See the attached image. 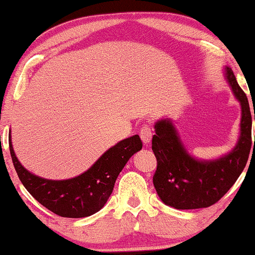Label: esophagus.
<instances>
[{"instance_id": "1", "label": "esophagus", "mask_w": 255, "mask_h": 255, "mask_svg": "<svg viewBox=\"0 0 255 255\" xmlns=\"http://www.w3.org/2000/svg\"><path fill=\"white\" fill-rule=\"evenodd\" d=\"M140 136L141 139H142L143 143H149L151 142V139H152V128L151 126L145 124L141 127L140 129Z\"/></svg>"}]
</instances>
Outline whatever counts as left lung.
<instances>
[{
  "instance_id": "obj_1",
  "label": "left lung",
  "mask_w": 255,
  "mask_h": 255,
  "mask_svg": "<svg viewBox=\"0 0 255 255\" xmlns=\"http://www.w3.org/2000/svg\"><path fill=\"white\" fill-rule=\"evenodd\" d=\"M226 75L234 95L241 103V134L235 148L213 161H199L184 148L177 131L168 120L155 124L152 149L157 158L153 184L166 205L176 209H199L215 204L234 185L246 166L252 140V118L246 94L236 82L231 67Z\"/></svg>"
}]
</instances>
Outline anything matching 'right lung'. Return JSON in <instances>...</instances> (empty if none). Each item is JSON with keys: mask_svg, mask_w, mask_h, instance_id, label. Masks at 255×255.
I'll list each match as a JSON object with an SVG mask.
<instances>
[{"mask_svg": "<svg viewBox=\"0 0 255 255\" xmlns=\"http://www.w3.org/2000/svg\"><path fill=\"white\" fill-rule=\"evenodd\" d=\"M142 148L139 135L120 141L109 148L87 172L66 180H50L28 172L15 155L9 134V151L15 171L27 191L40 204L61 217L79 219L103 208L115 180L134 153Z\"/></svg>", "mask_w": 255, "mask_h": 255, "instance_id": "right-lung-1", "label": "right lung"}]
</instances>
